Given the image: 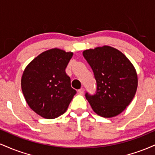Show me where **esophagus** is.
I'll list each match as a JSON object with an SVG mask.
<instances>
[{
  "mask_svg": "<svg viewBox=\"0 0 155 155\" xmlns=\"http://www.w3.org/2000/svg\"><path fill=\"white\" fill-rule=\"evenodd\" d=\"M84 88H81L79 89V90H78V92H79V94H81V95H82L84 93Z\"/></svg>",
  "mask_w": 155,
  "mask_h": 155,
  "instance_id": "obj_1",
  "label": "esophagus"
}]
</instances>
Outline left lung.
<instances>
[{"mask_svg":"<svg viewBox=\"0 0 155 155\" xmlns=\"http://www.w3.org/2000/svg\"><path fill=\"white\" fill-rule=\"evenodd\" d=\"M96 80V93L86 92L87 100L99 116L120 114L134 97L138 87L136 71L123 53L109 46L83 51Z\"/></svg>","mask_w":155,"mask_h":155,"instance_id":"obj_1","label":"left lung"}]
</instances>
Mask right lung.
Returning a JSON list of instances; mask_svg holds the SVG:
<instances>
[{
	"mask_svg": "<svg viewBox=\"0 0 155 155\" xmlns=\"http://www.w3.org/2000/svg\"><path fill=\"white\" fill-rule=\"evenodd\" d=\"M73 52L54 48L44 51L27 65L21 79L22 93L30 108L45 119L66 111L76 91L65 73Z\"/></svg>",
	"mask_w": 155,
	"mask_h": 155,
	"instance_id": "right-lung-1",
	"label": "right lung"
}]
</instances>
